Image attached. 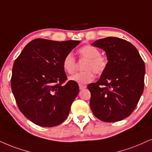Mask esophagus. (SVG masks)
<instances>
[{"label": "esophagus", "mask_w": 152, "mask_h": 152, "mask_svg": "<svg viewBox=\"0 0 152 152\" xmlns=\"http://www.w3.org/2000/svg\"><path fill=\"white\" fill-rule=\"evenodd\" d=\"M86 88V86L81 85V84H79V89L80 90H83V89Z\"/></svg>", "instance_id": "1"}]
</instances>
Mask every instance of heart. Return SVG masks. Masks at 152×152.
<instances>
[{
  "instance_id": "b5f03b06",
  "label": "heart",
  "mask_w": 152,
  "mask_h": 152,
  "mask_svg": "<svg viewBox=\"0 0 152 152\" xmlns=\"http://www.w3.org/2000/svg\"><path fill=\"white\" fill-rule=\"evenodd\" d=\"M78 52L82 57L88 59L84 66L86 71L75 73L69 77V79L79 84L91 83L94 79V71L96 74H101L105 70L106 58L101 55L99 49L91 45H85L79 49ZM62 67L68 74H72L75 71L76 61L72 53H69L64 56L62 61Z\"/></svg>"
}]
</instances>
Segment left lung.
<instances>
[{
  "label": "left lung",
  "instance_id": "8db88e82",
  "mask_svg": "<svg viewBox=\"0 0 152 152\" xmlns=\"http://www.w3.org/2000/svg\"><path fill=\"white\" fill-rule=\"evenodd\" d=\"M92 45L103 49L108 61L100 79L88 85L91 109L101 121H120L130 115L143 93L145 64L125 39L108 37Z\"/></svg>",
  "mask_w": 152,
  "mask_h": 152
}]
</instances>
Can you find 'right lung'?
<instances>
[{"label":"right lung","instance_id":"add662e5","mask_svg":"<svg viewBox=\"0 0 152 152\" xmlns=\"http://www.w3.org/2000/svg\"><path fill=\"white\" fill-rule=\"evenodd\" d=\"M80 41L35 39L29 42L12 66L11 88L20 112L37 125H58L69 115L79 92L69 81L62 61Z\"/></svg>","mask_w":152,"mask_h":152}]
</instances>
